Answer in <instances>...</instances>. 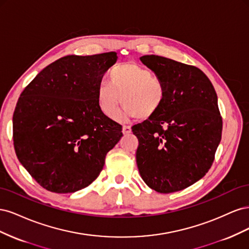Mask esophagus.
Instances as JSON below:
<instances>
[{"instance_id": "1", "label": "esophagus", "mask_w": 249, "mask_h": 249, "mask_svg": "<svg viewBox=\"0 0 249 249\" xmlns=\"http://www.w3.org/2000/svg\"><path fill=\"white\" fill-rule=\"evenodd\" d=\"M132 132V129L130 125H124L123 126V133L124 135H129Z\"/></svg>"}]
</instances>
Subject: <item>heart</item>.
<instances>
[{"mask_svg":"<svg viewBox=\"0 0 249 249\" xmlns=\"http://www.w3.org/2000/svg\"><path fill=\"white\" fill-rule=\"evenodd\" d=\"M165 99L166 86L163 80L134 62L112 67L108 83H101L96 89L97 106L112 119L118 116L122 102L126 115L137 119L152 118L161 110Z\"/></svg>","mask_w":249,"mask_h":249,"instance_id":"1","label":"heart"}]
</instances>
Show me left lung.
<instances>
[{
    "instance_id": "8db88e82",
    "label": "left lung",
    "mask_w": 249,
    "mask_h": 249,
    "mask_svg": "<svg viewBox=\"0 0 249 249\" xmlns=\"http://www.w3.org/2000/svg\"><path fill=\"white\" fill-rule=\"evenodd\" d=\"M140 60L163 80L166 99L154 117L132 126L138 170L155 191L177 192L205 177L214 162L222 133L217 94L197 67L156 55Z\"/></svg>"
}]
</instances>
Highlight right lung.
<instances>
[{
  "instance_id": "right-lung-1",
  "label": "right lung",
  "mask_w": 249,
  "mask_h": 249,
  "mask_svg": "<svg viewBox=\"0 0 249 249\" xmlns=\"http://www.w3.org/2000/svg\"><path fill=\"white\" fill-rule=\"evenodd\" d=\"M115 52L70 55L43 69L22 90L13 113L18 159L42 188L72 193L100 176L122 125L96 102L103 74Z\"/></svg>"
}]
</instances>
